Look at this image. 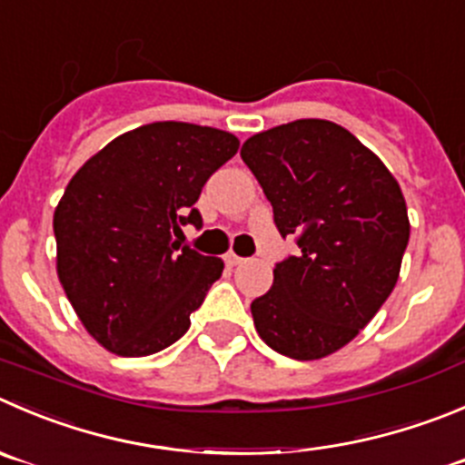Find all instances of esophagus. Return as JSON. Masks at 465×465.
Masks as SVG:
<instances>
[{"label": "esophagus", "instance_id": "1", "mask_svg": "<svg viewBox=\"0 0 465 465\" xmlns=\"http://www.w3.org/2000/svg\"><path fill=\"white\" fill-rule=\"evenodd\" d=\"M223 260H225V264H230V267H237V264L244 262V258H240V255L232 253V251H228V253L223 255Z\"/></svg>", "mask_w": 465, "mask_h": 465}]
</instances>
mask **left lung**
<instances>
[{"label":"left lung","mask_w":465,"mask_h":465,"mask_svg":"<svg viewBox=\"0 0 465 465\" xmlns=\"http://www.w3.org/2000/svg\"><path fill=\"white\" fill-rule=\"evenodd\" d=\"M299 253L273 269L251 303L255 331L282 356L320 361L351 342L400 278L409 214L395 175L342 125L302 118L242 145Z\"/></svg>","instance_id":"obj_1"}]
</instances>
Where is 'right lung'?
<instances>
[{
    "label": "right lung",
    "mask_w": 465,
    "mask_h": 465,
    "mask_svg": "<svg viewBox=\"0 0 465 465\" xmlns=\"http://www.w3.org/2000/svg\"><path fill=\"white\" fill-rule=\"evenodd\" d=\"M240 148L235 134L150 123L109 141L73 175L54 210L56 273L97 344L125 358L187 333L223 260L180 249V223L201 225L203 184Z\"/></svg>",
    "instance_id": "1"
}]
</instances>
